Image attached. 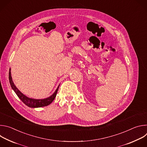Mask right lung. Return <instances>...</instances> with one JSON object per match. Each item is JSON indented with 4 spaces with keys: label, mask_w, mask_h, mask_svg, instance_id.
I'll list each match as a JSON object with an SVG mask.
<instances>
[{
    "label": "right lung",
    "mask_w": 147,
    "mask_h": 147,
    "mask_svg": "<svg viewBox=\"0 0 147 147\" xmlns=\"http://www.w3.org/2000/svg\"><path fill=\"white\" fill-rule=\"evenodd\" d=\"M9 82H10L11 88L14 90V91L15 92L16 95L18 96V97L21 100H22V102L24 104H26L27 107H28L30 108H32L44 107H46V106H48V105H50L53 102V100L55 99V98L56 96L59 86H60V85H59V86L57 87L56 91L50 96L44 98V99H34V98H29V97L26 96L16 87V86L14 85V84L12 80L10 68L9 70Z\"/></svg>",
    "instance_id": "1"
}]
</instances>
